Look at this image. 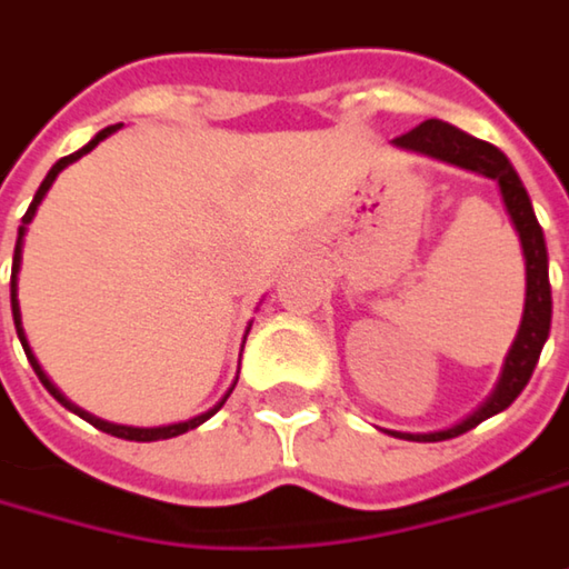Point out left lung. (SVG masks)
<instances>
[{
    "instance_id": "8db88e82",
    "label": "left lung",
    "mask_w": 569,
    "mask_h": 569,
    "mask_svg": "<svg viewBox=\"0 0 569 569\" xmlns=\"http://www.w3.org/2000/svg\"><path fill=\"white\" fill-rule=\"evenodd\" d=\"M392 148L399 151L425 153L435 157L441 163H451L460 170L480 173L486 180L499 186L502 206L509 212V221L516 228L518 244H521V257H525V309H521V321H518L516 341L502 360L499 380L492 386V392L486 396L483 402L470 412L467 418H460L451 428H438V431H386L392 438H406V441H448L457 438L470 428H477L486 418L499 416L502 409H509L518 399V392L528 386L535 363L541 357V348L551 335V280H548V244H545V231L535 218L531 199L525 192V186L518 180L516 167L509 163V157L486 144L480 138L453 128L441 118H428L418 128H412L409 134L396 138Z\"/></svg>"
}]
</instances>
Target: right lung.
Returning <instances> with one entry per match:
<instances>
[{"label":"right lung","mask_w":569,"mask_h":569,"mask_svg":"<svg viewBox=\"0 0 569 569\" xmlns=\"http://www.w3.org/2000/svg\"><path fill=\"white\" fill-rule=\"evenodd\" d=\"M121 124H109V128H102L89 144H83L77 153H70V157H60L57 163H53L51 170H48V177H44V183L38 186V192H34V199H31V206H28V212H24V218H21V224H18V241H16V257H12V318H16V331H18V341H21V348H24V353H28V363L34 367V373H38V380L44 383V389L51 392L53 399L63 406V409H70V412H77L80 418H86L89 425H96L99 431H106V435H116V438H124V441H163V438H177V435H186V431H192V428H199L202 421H209V418L216 416L218 409L224 406V399L231 396V389H234V383H231V389L221 396V402L218 406H212L209 412H202V416L196 418H186V421H173V425H157V428H134V425H116V421H106V418L92 416V412H86V409H80L77 402H70L57 386H53V380L44 373V367L38 363V357H34V351H31V345H28V335H24V325H21V306H18V270H21V251H24V234H28V224H31V218L38 216V206L44 202V196H48V189L53 186V180L70 167V163H77L83 153H89L99 141H106L109 134H116ZM251 331V328H248ZM248 331H244V341H248ZM241 370V367H238Z\"/></svg>","instance_id":"1"}]
</instances>
